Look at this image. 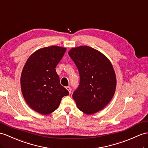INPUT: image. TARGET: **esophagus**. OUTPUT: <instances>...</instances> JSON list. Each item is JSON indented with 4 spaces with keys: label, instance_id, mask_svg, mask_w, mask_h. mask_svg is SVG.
<instances>
[{
    "label": "esophagus",
    "instance_id": "esophagus-1",
    "mask_svg": "<svg viewBox=\"0 0 148 148\" xmlns=\"http://www.w3.org/2000/svg\"><path fill=\"white\" fill-rule=\"evenodd\" d=\"M66 88L67 90L68 91V92H69V93H71V88H70V86H66Z\"/></svg>",
    "mask_w": 148,
    "mask_h": 148
}]
</instances>
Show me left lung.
I'll list each match as a JSON object with an SVG mask.
<instances>
[{
  "label": "left lung",
  "instance_id": "obj_1",
  "mask_svg": "<svg viewBox=\"0 0 148 148\" xmlns=\"http://www.w3.org/2000/svg\"><path fill=\"white\" fill-rule=\"evenodd\" d=\"M68 55L80 74V85L72 95L78 109L93 114L103 109L115 93L117 80L107 57L88 46L71 48Z\"/></svg>",
  "mask_w": 148,
  "mask_h": 148
}]
</instances>
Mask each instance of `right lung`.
<instances>
[{"label":"right lung","mask_w":148,"mask_h":148,"mask_svg":"<svg viewBox=\"0 0 148 148\" xmlns=\"http://www.w3.org/2000/svg\"><path fill=\"white\" fill-rule=\"evenodd\" d=\"M66 48L51 46L40 48L29 57L21 76V88L25 101L42 115L52 113L62 97L69 92L60 84L55 68Z\"/></svg>","instance_id":"right-lung-1"}]
</instances>
